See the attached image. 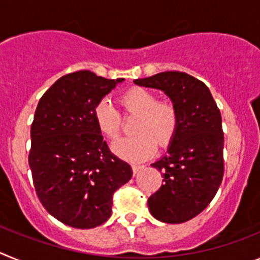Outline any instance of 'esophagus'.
Here are the masks:
<instances>
[{"label":"esophagus","instance_id":"1","mask_svg":"<svg viewBox=\"0 0 260 260\" xmlns=\"http://www.w3.org/2000/svg\"><path fill=\"white\" fill-rule=\"evenodd\" d=\"M144 168V165H133V173L137 174L138 172H141Z\"/></svg>","mask_w":260,"mask_h":260}]
</instances>
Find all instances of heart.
Segmentation results:
<instances>
[{"instance_id":"1","label":"heart","mask_w":260,"mask_h":260,"mask_svg":"<svg viewBox=\"0 0 260 260\" xmlns=\"http://www.w3.org/2000/svg\"><path fill=\"white\" fill-rule=\"evenodd\" d=\"M119 104L126 114H137L134 133L113 146L119 157L128 161H141L152 155L156 143L167 147L173 141L178 128V109L171 100H158L153 91L144 87H133L119 96ZM99 130L112 142H116L122 130V116L109 99L99 100L93 108Z\"/></svg>"}]
</instances>
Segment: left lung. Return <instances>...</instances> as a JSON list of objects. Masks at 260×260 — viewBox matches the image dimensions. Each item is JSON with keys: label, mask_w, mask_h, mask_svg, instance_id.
I'll return each mask as SVG.
<instances>
[{"label": "left lung", "mask_w": 260, "mask_h": 260, "mask_svg": "<svg viewBox=\"0 0 260 260\" xmlns=\"http://www.w3.org/2000/svg\"><path fill=\"white\" fill-rule=\"evenodd\" d=\"M134 82L164 91L180 116L168 153L152 164L161 172L164 183L148 198L150 212L168 224L189 221L211 203L224 176L220 109L208 87L182 71H165Z\"/></svg>", "instance_id": "8db88e82"}]
</instances>
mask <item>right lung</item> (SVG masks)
I'll list each match as a JSON object with an SVG mask.
<instances>
[{
    "label": "right lung",
    "instance_id": "obj_1",
    "mask_svg": "<svg viewBox=\"0 0 260 260\" xmlns=\"http://www.w3.org/2000/svg\"><path fill=\"white\" fill-rule=\"evenodd\" d=\"M122 80L75 71L59 78L36 108L28 155L34 186L43 207L73 228L104 224L114 191L133 176L110 152L93 117L99 100Z\"/></svg>",
    "mask_w": 260,
    "mask_h": 260
}]
</instances>
